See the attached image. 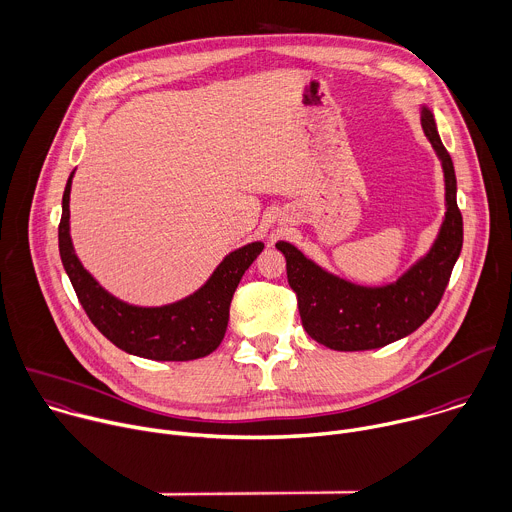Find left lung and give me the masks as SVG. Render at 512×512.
I'll return each mask as SVG.
<instances>
[{
  "label": "left lung",
  "instance_id": "8db88e82",
  "mask_svg": "<svg viewBox=\"0 0 512 512\" xmlns=\"http://www.w3.org/2000/svg\"><path fill=\"white\" fill-rule=\"evenodd\" d=\"M420 121L444 173L446 214L430 250L397 280L365 286L325 270L290 242H276L286 258V276L298 296L304 331L335 351L379 349L412 335L422 327L448 286L452 268L462 252V214L456 203V173L446 151L434 113L422 105Z\"/></svg>",
  "mask_w": 512,
  "mask_h": 512
}]
</instances>
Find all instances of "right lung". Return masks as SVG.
Instances as JSON below:
<instances>
[{
  "label": "right lung",
  "mask_w": 512,
  "mask_h": 512,
  "mask_svg": "<svg viewBox=\"0 0 512 512\" xmlns=\"http://www.w3.org/2000/svg\"><path fill=\"white\" fill-rule=\"evenodd\" d=\"M72 177L74 171L62 195L58 248L62 266L92 325L125 353L151 361H191L216 351L228 329L232 296L264 244L250 242L230 252L206 284L181 300L161 306L125 302L102 286L76 256L70 236Z\"/></svg>",
  "instance_id": "add662e5"
}]
</instances>
